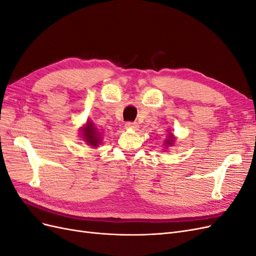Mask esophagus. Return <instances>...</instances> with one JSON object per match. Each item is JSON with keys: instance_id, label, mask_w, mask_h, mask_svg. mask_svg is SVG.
Segmentation results:
<instances>
[{"instance_id": "1", "label": "esophagus", "mask_w": 256, "mask_h": 256, "mask_svg": "<svg viewBox=\"0 0 256 256\" xmlns=\"http://www.w3.org/2000/svg\"><path fill=\"white\" fill-rule=\"evenodd\" d=\"M125 127L127 129H130V130H138V125L136 122H127L125 124Z\"/></svg>"}]
</instances>
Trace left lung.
I'll return each instance as SVG.
<instances>
[{
    "mask_svg": "<svg viewBox=\"0 0 256 256\" xmlns=\"http://www.w3.org/2000/svg\"><path fill=\"white\" fill-rule=\"evenodd\" d=\"M174 141H175V138H174V136H173L172 134H168V138H166V142H164L166 148H168V146H171V145H173Z\"/></svg>",
    "mask_w": 256,
    "mask_h": 256,
    "instance_id": "8db88e82",
    "label": "left lung"
}]
</instances>
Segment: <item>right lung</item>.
Listing matches in <instances>:
<instances>
[{
	"label": "right lung",
	"mask_w": 256,
	"mask_h": 256,
	"mask_svg": "<svg viewBox=\"0 0 256 256\" xmlns=\"http://www.w3.org/2000/svg\"><path fill=\"white\" fill-rule=\"evenodd\" d=\"M81 131L85 142L92 147H97L100 141H102V138H100L97 128L94 126V124L90 120H88L86 124H85V126L82 127Z\"/></svg>",
	"instance_id": "add662e5"
}]
</instances>
